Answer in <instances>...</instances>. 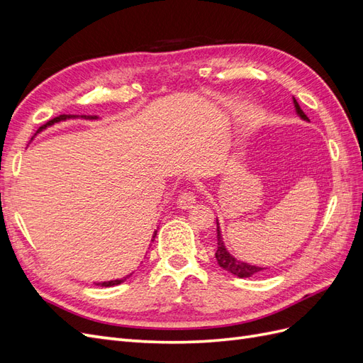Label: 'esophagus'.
<instances>
[{
  "label": "esophagus",
  "instance_id": "1",
  "mask_svg": "<svg viewBox=\"0 0 363 363\" xmlns=\"http://www.w3.org/2000/svg\"><path fill=\"white\" fill-rule=\"evenodd\" d=\"M196 200V196H195V194L192 192V191H184L180 196H179V200H177V206L180 207V208H183V211H189V208H192L194 206H195V201Z\"/></svg>",
  "mask_w": 363,
  "mask_h": 363
}]
</instances>
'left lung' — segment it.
<instances>
[{
    "mask_svg": "<svg viewBox=\"0 0 363 363\" xmlns=\"http://www.w3.org/2000/svg\"><path fill=\"white\" fill-rule=\"evenodd\" d=\"M292 101H294V107H295L296 115H298L303 121H309V119H307V116L304 115V112L301 111L300 104L296 103L294 96H292ZM216 233H218V248H216V252H215V257H216L218 265L221 267L223 269H225L227 272L233 274V276L240 277V279H247V277H251L252 274H259L263 269H268V268L251 265V263L244 262V260H239L232 255V252H228L227 247L224 245V240H223V236H221V227H219L218 219H216Z\"/></svg>",
    "mask_w": 363,
    "mask_h": 363,
    "instance_id": "8db88e82",
    "label": "left lung"
}]
</instances>
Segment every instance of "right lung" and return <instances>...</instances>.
Segmentation results:
<instances>
[{"label":"right lung","instance_id":"right-lung-1","mask_svg":"<svg viewBox=\"0 0 363 363\" xmlns=\"http://www.w3.org/2000/svg\"><path fill=\"white\" fill-rule=\"evenodd\" d=\"M68 119H89V121H96V119H100V118H98V116H94V115H87V116H86V115H82V116H79V115H60V116H57V118L51 119L50 123H47L45 125H42V127L36 131V135H38V133H40V131H43V130H47L48 127H52L54 124H59V123H62V121H68ZM36 135H35V136H36ZM31 139H33V138H31ZM156 235H157V230H155V233H152L151 242H152V240H155ZM131 276H133V272H130L128 276H125V277H123V279L108 280V281H96L95 284H96V286H104V288H108V286H116V284L125 281V280H127V279H130Z\"/></svg>","mask_w":363,"mask_h":363}]
</instances>
